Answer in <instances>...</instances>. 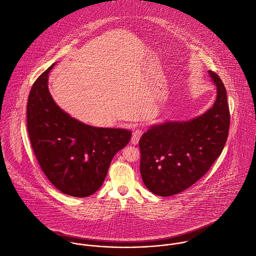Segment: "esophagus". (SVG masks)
Listing matches in <instances>:
<instances>
[{
  "label": "esophagus",
  "mask_w": 256,
  "mask_h": 256,
  "mask_svg": "<svg viewBox=\"0 0 256 256\" xmlns=\"http://www.w3.org/2000/svg\"><path fill=\"white\" fill-rule=\"evenodd\" d=\"M142 128H138L136 130H134L132 136V142L134 144H138V142H140V138H142Z\"/></svg>",
  "instance_id": "esophagus-1"
}]
</instances>
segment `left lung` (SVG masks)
I'll list each match as a JSON object with an SVG mask.
<instances>
[{"label": "left lung", "instance_id": "left-lung-1", "mask_svg": "<svg viewBox=\"0 0 256 256\" xmlns=\"http://www.w3.org/2000/svg\"><path fill=\"white\" fill-rule=\"evenodd\" d=\"M208 72L218 86L212 108L188 122L154 126L140 140V174L154 194L170 196L190 188L224 148L230 124L226 90L216 72Z\"/></svg>", "mask_w": 256, "mask_h": 256}]
</instances>
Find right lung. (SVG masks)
Segmentation results:
<instances>
[{
  "label": "right lung",
  "instance_id": "obj_1",
  "mask_svg": "<svg viewBox=\"0 0 256 256\" xmlns=\"http://www.w3.org/2000/svg\"><path fill=\"white\" fill-rule=\"evenodd\" d=\"M52 64L34 82L26 104V126L36 158L48 180L64 194L86 198L102 186L114 154L132 132L84 124L52 100L48 76Z\"/></svg>",
  "mask_w": 256,
  "mask_h": 256
}]
</instances>
